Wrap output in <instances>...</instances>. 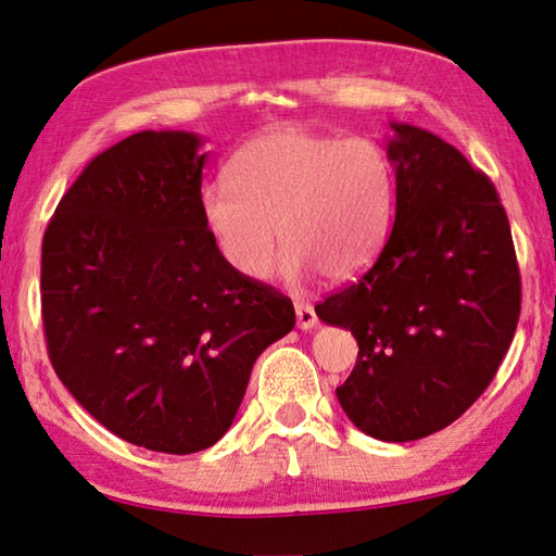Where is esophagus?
<instances>
[{"instance_id":"1","label":"esophagus","mask_w":556,"mask_h":556,"mask_svg":"<svg viewBox=\"0 0 556 556\" xmlns=\"http://www.w3.org/2000/svg\"><path fill=\"white\" fill-rule=\"evenodd\" d=\"M294 308H296V326L301 331H312V328L318 326V318L312 304H306V301H296Z\"/></svg>"}]
</instances>
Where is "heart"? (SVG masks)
Returning a JSON list of instances; mask_svg holds the SVG:
<instances>
[{
    "instance_id": "b5f03b06",
    "label": "heart",
    "mask_w": 556,
    "mask_h": 556,
    "mask_svg": "<svg viewBox=\"0 0 556 556\" xmlns=\"http://www.w3.org/2000/svg\"><path fill=\"white\" fill-rule=\"evenodd\" d=\"M394 203L397 174L375 139L275 129L235 152L228 184L203 186L201 218L242 277H267L279 235L281 277L345 281L380 255Z\"/></svg>"
}]
</instances>
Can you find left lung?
<instances>
[{
	"label": "left lung",
	"instance_id": "1",
	"mask_svg": "<svg viewBox=\"0 0 556 556\" xmlns=\"http://www.w3.org/2000/svg\"><path fill=\"white\" fill-rule=\"evenodd\" d=\"M390 129L392 232L375 265L316 314L351 328L361 348L336 388L345 417L402 444L448 427L491 384L520 318V269L488 176L427 129Z\"/></svg>",
	"mask_w": 556,
	"mask_h": 556
}]
</instances>
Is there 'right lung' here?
Instances as JSON below:
<instances>
[{"label":"right lung","instance_id":"right-lung-1","mask_svg":"<svg viewBox=\"0 0 556 556\" xmlns=\"http://www.w3.org/2000/svg\"><path fill=\"white\" fill-rule=\"evenodd\" d=\"M201 147L193 131L144 129L98 154L41 250L55 375L112 434L178 456L223 439L252 365L296 321L205 230Z\"/></svg>","mask_w":556,"mask_h":556}]
</instances>
